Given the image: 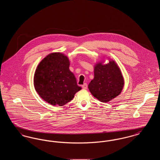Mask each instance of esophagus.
Masks as SVG:
<instances>
[{
    "label": "esophagus",
    "mask_w": 160,
    "mask_h": 160,
    "mask_svg": "<svg viewBox=\"0 0 160 160\" xmlns=\"http://www.w3.org/2000/svg\"><path fill=\"white\" fill-rule=\"evenodd\" d=\"M82 88L84 89H86L88 88V84L86 83H84L83 85H82Z\"/></svg>",
    "instance_id": "esophagus-1"
}]
</instances>
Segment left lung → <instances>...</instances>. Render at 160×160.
Masks as SVG:
<instances>
[{
    "label": "left lung",
    "mask_w": 160,
    "mask_h": 160,
    "mask_svg": "<svg viewBox=\"0 0 160 160\" xmlns=\"http://www.w3.org/2000/svg\"><path fill=\"white\" fill-rule=\"evenodd\" d=\"M124 84L121 71L114 61L106 65L97 63L94 68V78L88 85L92 95L103 102L118 96Z\"/></svg>",
    "instance_id": "1"
}]
</instances>
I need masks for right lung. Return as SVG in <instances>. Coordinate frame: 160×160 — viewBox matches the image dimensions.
<instances>
[{
  "label": "right lung",
  "mask_w": 160,
  "mask_h": 160,
  "mask_svg": "<svg viewBox=\"0 0 160 160\" xmlns=\"http://www.w3.org/2000/svg\"><path fill=\"white\" fill-rule=\"evenodd\" d=\"M68 58L60 53L47 56L38 65L34 76V86L39 95L52 105L62 106L81 90L70 71Z\"/></svg>",
  "instance_id": "obj_1"
}]
</instances>
